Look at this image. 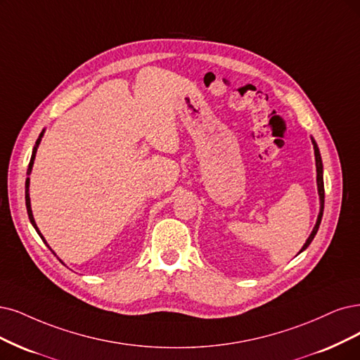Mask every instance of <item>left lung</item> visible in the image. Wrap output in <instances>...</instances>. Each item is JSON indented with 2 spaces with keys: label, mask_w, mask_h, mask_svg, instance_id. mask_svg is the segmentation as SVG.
<instances>
[{
  "label": "left lung",
  "mask_w": 360,
  "mask_h": 360,
  "mask_svg": "<svg viewBox=\"0 0 360 360\" xmlns=\"http://www.w3.org/2000/svg\"><path fill=\"white\" fill-rule=\"evenodd\" d=\"M313 146H314V155H316V170H317V190H319V195H321V212H319L317 217V222L314 225V229L310 234V237L307 238V242L302 246V249L300 252H302L304 249H307L309 245L313 242V238L319 230V225H321L322 217H323V205H325V187H323V165H322V158H321V153H319L317 143L313 141Z\"/></svg>",
  "instance_id": "left-lung-1"
}]
</instances>
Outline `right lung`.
I'll list each match as a JSON object with an SVG mask.
<instances>
[{
    "label": "right lung",
    "mask_w": 360,
    "mask_h": 360,
    "mask_svg": "<svg viewBox=\"0 0 360 360\" xmlns=\"http://www.w3.org/2000/svg\"><path fill=\"white\" fill-rule=\"evenodd\" d=\"M43 133L44 131H41L39 133V138L37 139V143H35V146H34V151H32V157H31V162H30V166H28V175L31 173V170H32V165H34V158H35V153H37V146H38V143H39V141H41V138H43ZM30 178H26V182H25V200H26V210H28V217H30V221H31V224L34 225V229L37 230V233L39 234V237L43 238V242L47 245V242L44 240V237L41 236V233L38 231V229H37V224H35V221H34V217H32V210H31V202H30ZM49 246V245H47ZM50 248V246H49Z\"/></svg>",
    "instance_id": "obj_1"
}]
</instances>
